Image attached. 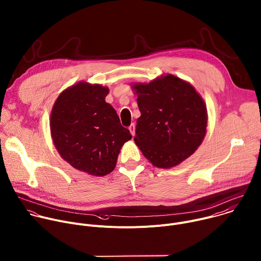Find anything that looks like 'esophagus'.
<instances>
[{
  "label": "esophagus",
  "instance_id": "1",
  "mask_svg": "<svg viewBox=\"0 0 261 261\" xmlns=\"http://www.w3.org/2000/svg\"><path fill=\"white\" fill-rule=\"evenodd\" d=\"M128 129H129V132H130V134H132V136H135V132H136V126H135V124L134 123H132L129 126H128Z\"/></svg>",
  "mask_w": 261,
  "mask_h": 261
}]
</instances>
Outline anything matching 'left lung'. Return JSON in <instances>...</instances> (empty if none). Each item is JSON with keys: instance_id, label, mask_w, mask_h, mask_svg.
<instances>
[{"instance_id": "left-lung-1", "label": "left lung", "mask_w": 261, "mask_h": 261, "mask_svg": "<svg viewBox=\"0 0 261 261\" xmlns=\"http://www.w3.org/2000/svg\"><path fill=\"white\" fill-rule=\"evenodd\" d=\"M141 116L136 145L161 169L178 166L201 144L207 123L206 107L194 87L171 74L149 83H134Z\"/></svg>"}]
</instances>
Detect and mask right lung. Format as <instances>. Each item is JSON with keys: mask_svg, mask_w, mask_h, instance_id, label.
<instances>
[{"mask_svg": "<svg viewBox=\"0 0 261 261\" xmlns=\"http://www.w3.org/2000/svg\"><path fill=\"white\" fill-rule=\"evenodd\" d=\"M109 88L81 81L65 89L50 115V132L62 159L92 176H106L117 163L129 130L106 102Z\"/></svg>", "mask_w": 261, "mask_h": 261, "instance_id": "right-lung-1", "label": "right lung"}]
</instances>
